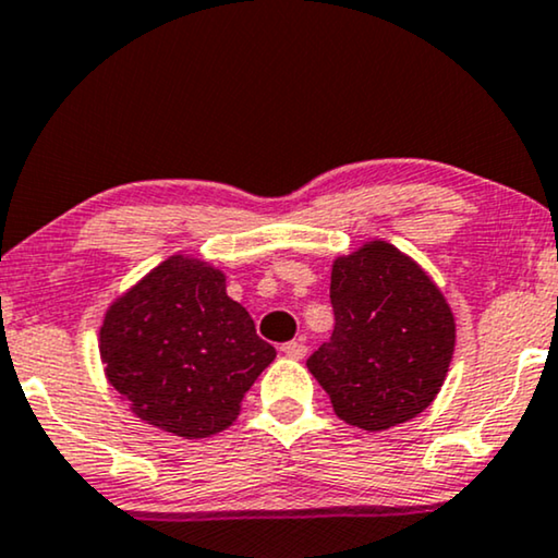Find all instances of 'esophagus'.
Returning <instances> with one entry per match:
<instances>
[{"label": "esophagus", "mask_w": 558, "mask_h": 558, "mask_svg": "<svg viewBox=\"0 0 558 558\" xmlns=\"http://www.w3.org/2000/svg\"><path fill=\"white\" fill-rule=\"evenodd\" d=\"M280 352H286L288 357H295V361H301V357L306 355V342H303V340H291V342L280 344Z\"/></svg>", "instance_id": "esophagus-1"}]
</instances>
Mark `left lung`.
<instances>
[{
	"label": "left lung",
	"mask_w": 558,
	"mask_h": 558,
	"mask_svg": "<svg viewBox=\"0 0 558 558\" xmlns=\"http://www.w3.org/2000/svg\"><path fill=\"white\" fill-rule=\"evenodd\" d=\"M335 331L306 365L352 427L417 417L446 380L456 322L429 275L393 244L368 242L331 265Z\"/></svg>",
	"instance_id": "8db88e82"
}]
</instances>
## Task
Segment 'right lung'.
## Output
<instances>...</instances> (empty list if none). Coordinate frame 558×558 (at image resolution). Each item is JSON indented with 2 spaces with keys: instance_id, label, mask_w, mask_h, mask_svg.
<instances>
[{
  "instance_id": "1",
  "label": "right lung",
  "mask_w": 558,
  "mask_h": 558,
  "mask_svg": "<svg viewBox=\"0 0 558 558\" xmlns=\"http://www.w3.org/2000/svg\"><path fill=\"white\" fill-rule=\"evenodd\" d=\"M100 355L112 389L141 420L197 440L236 420L275 348L229 299L221 270L174 255L108 308Z\"/></svg>"
}]
</instances>
